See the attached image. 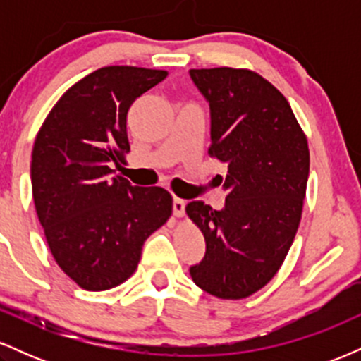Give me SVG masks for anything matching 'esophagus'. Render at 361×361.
Returning <instances> with one entry per match:
<instances>
[{"instance_id": "obj_1", "label": "esophagus", "mask_w": 361, "mask_h": 361, "mask_svg": "<svg viewBox=\"0 0 361 361\" xmlns=\"http://www.w3.org/2000/svg\"><path fill=\"white\" fill-rule=\"evenodd\" d=\"M185 205V200H181V198H173V214H175L176 217H183Z\"/></svg>"}]
</instances>
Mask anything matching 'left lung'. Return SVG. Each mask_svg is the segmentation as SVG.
<instances>
[{
  "label": "left lung",
  "instance_id": "obj_1",
  "mask_svg": "<svg viewBox=\"0 0 361 361\" xmlns=\"http://www.w3.org/2000/svg\"><path fill=\"white\" fill-rule=\"evenodd\" d=\"M210 109L209 154L226 163L224 209L202 200L186 214L205 238L190 267L195 283L219 299H244L270 281L299 229L309 147L288 102L247 69H190Z\"/></svg>",
  "mask_w": 361,
  "mask_h": 361
}]
</instances>
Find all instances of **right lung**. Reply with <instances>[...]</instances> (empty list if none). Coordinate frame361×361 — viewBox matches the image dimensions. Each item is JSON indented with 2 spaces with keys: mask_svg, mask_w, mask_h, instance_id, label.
Instances as JSON below:
<instances>
[{
  "mask_svg": "<svg viewBox=\"0 0 361 361\" xmlns=\"http://www.w3.org/2000/svg\"><path fill=\"white\" fill-rule=\"evenodd\" d=\"M166 71L109 66L71 86L37 134L32 193L54 259L86 290H109L137 268L144 241L171 215V195L115 175L130 151L127 111Z\"/></svg>",
  "mask_w": 361,
  "mask_h": 361,
  "instance_id": "right-lung-1",
  "label": "right lung"
}]
</instances>
